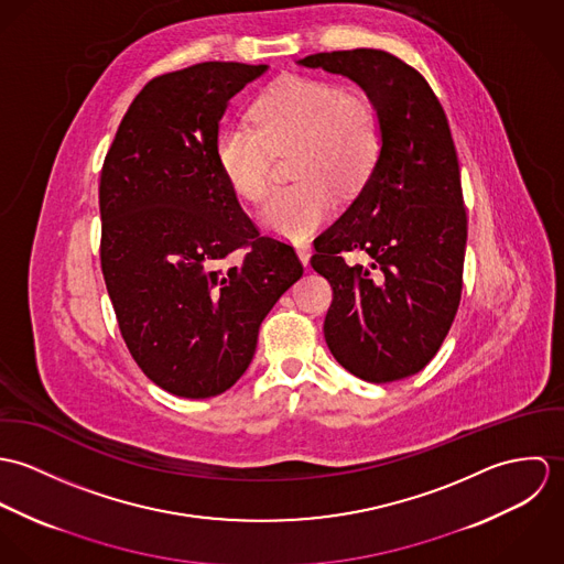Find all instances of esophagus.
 Listing matches in <instances>:
<instances>
[{
    "label": "esophagus",
    "instance_id": "esophagus-1",
    "mask_svg": "<svg viewBox=\"0 0 564 564\" xmlns=\"http://www.w3.org/2000/svg\"><path fill=\"white\" fill-rule=\"evenodd\" d=\"M295 251H297V256H300L302 264L306 267V264L311 262V256H313V247H311V242H295Z\"/></svg>",
    "mask_w": 564,
    "mask_h": 564
}]
</instances>
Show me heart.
<instances>
[{
	"label": "heart",
	"instance_id": "b5f03b06",
	"mask_svg": "<svg viewBox=\"0 0 564 564\" xmlns=\"http://www.w3.org/2000/svg\"><path fill=\"white\" fill-rule=\"evenodd\" d=\"M251 126H228L217 137V162L247 202L271 188L273 152H291L300 180L271 195L262 226L282 239H306L332 217L336 195H356L373 175L384 145L378 106L336 82L284 76L251 106Z\"/></svg>",
	"mask_w": 564,
	"mask_h": 564
}]
</instances>
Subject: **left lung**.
Returning <instances> with one entry per match:
<instances>
[{
  "mask_svg": "<svg viewBox=\"0 0 564 564\" xmlns=\"http://www.w3.org/2000/svg\"><path fill=\"white\" fill-rule=\"evenodd\" d=\"M300 65L356 82L382 117L380 162L315 239L311 264L334 291L323 323L332 356L360 380L395 382L436 356L460 304L467 213L449 123L425 78L389 52H323ZM351 250L370 264L349 265Z\"/></svg>",
  "mask_w": 564,
  "mask_h": 564,
  "instance_id": "1",
  "label": "left lung"
}]
</instances>
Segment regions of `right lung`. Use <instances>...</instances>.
<instances>
[{"mask_svg":"<svg viewBox=\"0 0 564 564\" xmlns=\"http://www.w3.org/2000/svg\"><path fill=\"white\" fill-rule=\"evenodd\" d=\"M267 69L199 63L148 82L101 166L99 258L119 329L143 373L177 398L228 391L304 273L291 245L258 232L217 162L228 101Z\"/></svg>","mask_w":564,"mask_h":564,"instance_id":"1","label":"right lung"}]
</instances>
